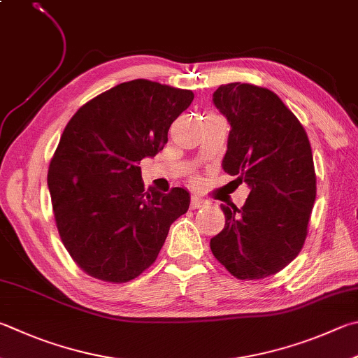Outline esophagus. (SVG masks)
<instances>
[{"instance_id": "esophagus-1", "label": "esophagus", "mask_w": 358, "mask_h": 358, "mask_svg": "<svg viewBox=\"0 0 358 358\" xmlns=\"http://www.w3.org/2000/svg\"><path fill=\"white\" fill-rule=\"evenodd\" d=\"M208 203H210V201L205 200V199H200V197H197V196H194V197L191 199V208H192V210H199V208L206 206Z\"/></svg>"}]
</instances>
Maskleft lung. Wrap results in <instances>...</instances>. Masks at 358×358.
Wrapping results in <instances>:
<instances>
[{
	"mask_svg": "<svg viewBox=\"0 0 358 358\" xmlns=\"http://www.w3.org/2000/svg\"><path fill=\"white\" fill-rule=\"evenodd\" d=\"M213 101L231 127L224 171L250 192L243 208L220 205L225 225L210 247L233 277L258 280L287 268L307 238L316 199L310 141L269 89L222 84Z\"/></svg>",
	"mask_w": 358,
	"mask_h": 358,
	"instance_id": "obj_1",
	"label": "left lung"
}]
</instances>
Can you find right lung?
Instances as JSON below:
<instances>
[{"label":"right lung","instance_id":"1","mask_svg":"<svg viewBox=\"0 0 358 358\" xmlns=\"http://www.w3.org/2000/svg\"><path fill=\"white\" fill-rule=\"evenodd\" d=\"M192 90L133 80L83 105L64 128L48 169L61 241L78 268L109 283L139 277L158 258L189 192L144 189L141 159L164 148Z\"/></svg>","mask_w":358,"mask_h":358}]
</instances>
